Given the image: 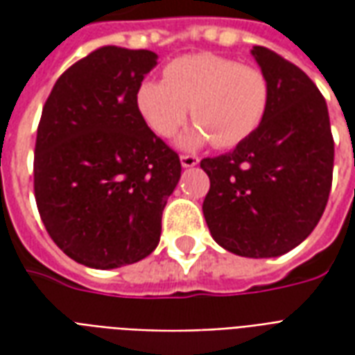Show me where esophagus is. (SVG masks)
I'll return each mask as SVG.
<instances>
[{
  "mask_svg": "<svg viewBox=\"0 0 355 355\" xmlns=\"http://www.w3.org/2000/svg\"><path fill=\"white\" fill-rule=\"evenodd\" d=\"M200 163V159L196 155H180V165L182 167H196Z\"/></svg>",
  "mask_w": 355,
  "mask_h": 355,
  "instance_id": "obj_1",
  "label": "esophagus"
}]
</instances>
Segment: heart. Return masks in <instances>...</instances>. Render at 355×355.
Here are the masks:
<instances>
[{
    "instance_id": "b5f03b06",
    "label": "heart",
    "mask_w": 355,
    "mask_h": 355,
    "mask_svg": "<svg viewBox=\"0 0 355 355\" xmlns=\"http://www.w3.org/2000/svg\"><path fill=\"white\" fill-rule=\"evenodd\" d=\"M272 98L266 73L254 66L196 53L165 66V80H144L135 104L144 123L157 137H173L190 114L196 121L180 135L182 150H198L213 142L232 148L253 137L264 121Z\"/></svg>"
}]
</instances>
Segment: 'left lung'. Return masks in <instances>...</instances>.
<instances>
[{
	"label": "left lung",
	"instance_id": "8db88e82",
	"mask_svg": "<svg viewBox=\"0 0 355 355\" xmlns=\"http://www.w3.org/2000/svg\"><path fill=\"white\" fill-rule=\"evenodd\" d=\"M272 85L259 131L232 152L205 157L211 180L203 216L218 245L247 259H272L304 241L327 205L335 144L320 89L300 68L254 45Z\"/></svg>",
	"mask_w": 355,
	"mask_h": 355
}]
</instances>
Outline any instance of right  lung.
<instances>
[{"label":"right lung","instance_id":"obj_1","mask_svg":"<svg viewBox=\"0 0 355 355\" xmlns=\"http://www.w3.org/2000/svg\"><path fill=\"white\" fill-rule=\"evenodd\" d=\"M155 64L152 51L101 47L58 78L43 106L35 203L53 241L83 266L121 268L159 243L180 159L135 104Z\"/></svg>","mask_w":355,"mask_h":355}]
</instances>
